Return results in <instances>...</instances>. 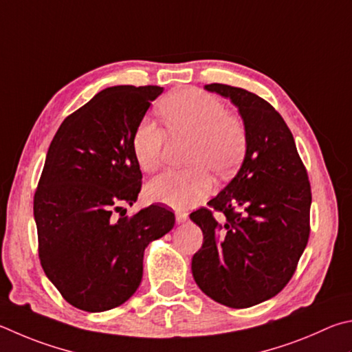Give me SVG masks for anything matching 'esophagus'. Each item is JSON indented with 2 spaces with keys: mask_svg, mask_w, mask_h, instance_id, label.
<instances>
[{
  "mask_svg": "<svg viewBox=\"0 0 352 352\" xmlns=\"http://www.w3.org/2000/svg\"><path fill=\"white\" fill-rule=\"evenodd\" d=\"M175 219H177L178 223H184L189 219V215H188V212H184V210H177Z\"/></svg>",
  "mask_w": 352,
  "mask_h": 352,
  "instance_id": "esophagus-1",
  "label": "esophagus"
}]
</instances>
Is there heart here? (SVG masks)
<instances>
[{
	"instance_id": "heart-1",
	"label": "heart",
	"mask_w": 352,
	"mask_h": 352,
	"mask_svg": "<svg viewBox=\"0 0 352 352\" xmlns=\"http://www.w3.org/2000/svg\"><path fill=\"white\" fill-rule=\"evenodd\" d=\"M160 113L170 135L190 138L186 170H168L155 177L146 195L149 200L183 209L204 200L214 188L209 170L219 175L232 172L245 155L248 131L239 115L226 112L215 95L184 87L166 97ZM166 133L152 118H143L132 135V152L146 172L158 169L163 160Z\"/></svg>"
}]
</instances>
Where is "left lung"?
<instances>
[{
  "label": "left lung",
  "mask_w": 352,
  "mask_h": 352,
  "mask_svg": "<svg viewBox=\"0 0 352 352\" xmlns=\"http://www.w3.org/2000/svg\"><path fill=\"white\" fill-rule=\"evenodd\" d=\"M204 89L239 107L248 146L231 183L190 214L203 231L192 276L215 302L249 308L277 296L296 272L311 231V184L289 127L266 100L220 82Z\"/></svg>",
  "instance_id": "left-lung-1"
}]
</instances>
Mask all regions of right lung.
Instances as JSON below:
<instances>
[{"instance_id":"right-lung-1","label":"right lung","mask_w":352,"mask_h":352,"mask_svg":"<svg viewBox=\"0 0 352 352\" xmlns=\"http://www.w3.org/2000/svg\"><path fill=\"white\" fill-rule=\"evenodd\" d=\"M162 92L107 87L70 113L49 146L34 197L38 255L78 309L109 311L129 300L142 283L146 246L174 228V212L160 204L132 217L123 209L142 189L133 131Z\"/></svg>"}]
</instances>
